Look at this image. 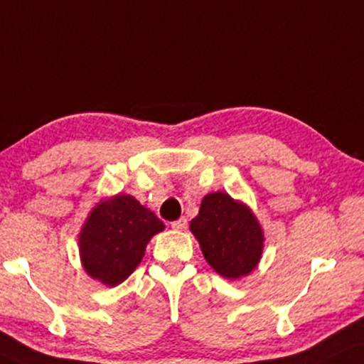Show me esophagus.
Listing matches in <instances>:
<instances>
[{"label": "esophagus", "mask_w": 364, "mask_h": 364, "mask_svg": "<svg viewBox=\"0 0 364 364\" xmlns=\"http://www.w3.org/2000/svg\"><path fill=\"white\" fill-rule=\"evenodd\" d=\"M172 228H173V230H177V231H183L187 228V219L186 218L177 219V221L172 223Z\"/></svg>", "instance_id": "obj_1"}]
</instances>
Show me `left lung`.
<instances>
[{
    "label": "left lung",
    "instance_id": "1",
    "mask_svg": "<svg viewBox=\"0 0 364 364\" xmlns=\"http://www.w3.org/2000/svg\"><path fill=\"white\" fill-rule=\"evenodd\" d=\"M189 228L205 262L221 277L240 280L258 267L264 248L262 224L250 205L228 192L204 196Z\"/></svg>",
    "mask_w": 364,
    "mask_h": 364
}]
</instances>
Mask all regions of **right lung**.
<instances>
[{"instance_id":"add662e5","label":"right lung","mask_w":364,"mask_h":364,"mask_svg":"<svg viewBox=\"0 0 364 364\" xmlns=\"http://www.w3.org/2000/svg\"><path fill=\"white\" fill-rule=\"evenodd\" d=\"M164 230L165 224L133 196L105 197L80 228V263L102 285H119L140 264L148 241Z\"/></svg>"}]
</instances>
